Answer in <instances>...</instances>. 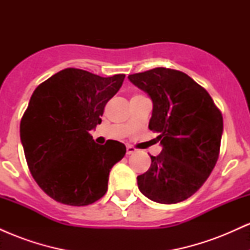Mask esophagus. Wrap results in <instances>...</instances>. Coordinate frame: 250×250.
I'll list each match as a JSON object with an SVG mask.
<instances>
[{
    "label": "esophagus",
    "mask_w": 250,
    "mask_h": 250,
    "mask_svg": "<svg viewBox=\"0 0 250 250\" xmlns=\"http://www.w3.org/2000/svg\"><path fill=\"white\" fill-rule=\"evenodd\" d=\"M136 153V148H134L133 146H127V154L130 155V154H134Z\"/></svg>",
    "instance_id": "esophagus-1"
}]
</instances>
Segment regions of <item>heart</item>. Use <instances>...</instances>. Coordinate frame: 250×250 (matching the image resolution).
<instances>
[{
	"mask_svg": "<svg viewBox=\"0 0 250 250\" xmlns=\"http://www.w3.org/2000/svg\"><path fill=\"white\" fill-rule=\"evenodd\" d=\"M136 96H140V95H136ZM134 97H135V96H134Z\"/></svg>",
	"mask_w": 250,
	"mask_h": 250,
	"instance_id": "heart-1",
	"label": "heart"
}]
</instances>
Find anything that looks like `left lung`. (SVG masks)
<instances>
[{
  "label": "left lung",
  "instance_id": "obj_1",
  "mask_svg": "<svg viewBox=\"0 0 250 250\" xmlns=\"http://www.w3.org/2000/svg\"><path fill=\"white\" fill-rule=\"evenodd\" d=\"M128 79L150 96L149 129L162 146L161 154L150 155V168L137 176L140 191L165 205L187 200L219 159L222 114L208 91L180 70L160 67Z\"/></svg>",
  "mask_w": 250,
  "mask_h": 250
}]
</instances>
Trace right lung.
Wrapping results in <instances>:
<instances>
[{
	"label": "right lung",
	"instance_id": "right-lung-1",
	"mask_svg": "<svg viewBox=\"0 0 250 250\" xmlns=\"http://www.w3.org/2000/svg\"><path fill=\"white\" fill-rule=\"evenodd\" d=\"M125 77L67 68L34 90L20 136L34 180L57 202L88 206L107 193L109 171L123 159L125 146L113 140L100 146L89 131L102 122Z\"/></svg>",
	"mask_w": 250,
	"mask_h": 250
}]
</instances>
